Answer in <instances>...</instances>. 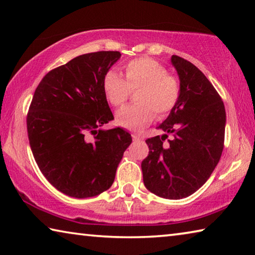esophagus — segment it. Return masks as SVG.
I'll return each mask as SVG.
<instances>
[{"label":"esophagus","instance_id":"obj_1","mask_svg":"<svg viewBox=\"0 0 255 255\" xmlns=\"http://www.w3.org/2000/svg\"><path fill=\"white\" fill-rule=\"evenodd\" d=\"M132 139L133 140H141L143 139V136L140 133H132Z\"/></svg>","mask_w":255,"mask_h":255}]
</instances>
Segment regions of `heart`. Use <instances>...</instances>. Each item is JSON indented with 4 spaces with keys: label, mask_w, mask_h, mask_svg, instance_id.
<instances>
[{
    "label": "heart",
    "mask_w": 255,
    "mask_h": 255,
    "mask_svg": "<svg viewBox=\"0 0 255 255\" xmlns=\"http://www.w3.org/2000/svg\"><path fill=\"white\" fill-rule=\"evenodd\" d=\"M126 80L116 71H109L103 79V92L114 107L128 100L131 91L136 94V105L125 106L116 112V123L128 129H140L155 118L165 117L178 105L181 85L175 76L157 60L148 57L136 58L125 65Z\"/></svg>",
    "instance_id": "b5f03b06"
}]
</instances>
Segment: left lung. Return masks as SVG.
I'll return each instance as SVG.
<instances>
[{"label": "left lung", "mask_w": 255, "mask_h": 255, "mask_svg": "<svg viewBox=\"0 0 255 255\" xmlns=\"http://www.w3.org/2000/svg\"><path fill=\"white\" fill-rule=\"evenodd\" d=\"M181 96L159 125L164 133L146 139L148 156L141 162L145 187L166 199H182L205 184L224 148L226 112L222 98L199 68L179 56L171 57ZM167 133L174 138L165 145Z\"/></svg>", "instance_id": "obj_1"}]
</instances>
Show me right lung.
I'll use <instances>...</instances> for the list:
<instances>
[{"instance_id": "obj_1", "label": "right lung", "mask_w": 255, "mask_h": 255, "mask_svg": "<svg viewBox=\"0 0 255 255\" xmlns=\"http://www.w3.org/2000/svg\"><path fill=\"white\" fill-rule=\"evenodd\" d=\"M119 51H97L50 71L34 91L27 116L30 147L41 173L60 192L89 198L109 189L131 143L114 119L103 79Z\"/></svg>"}]
</instances>
